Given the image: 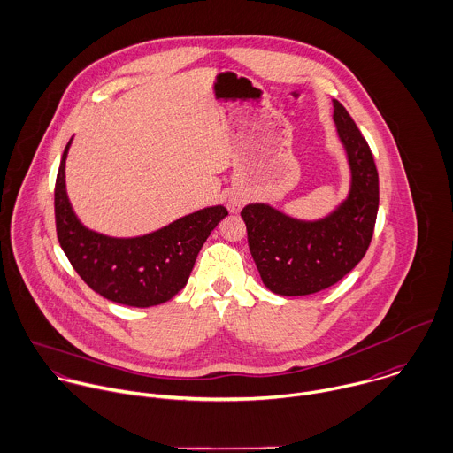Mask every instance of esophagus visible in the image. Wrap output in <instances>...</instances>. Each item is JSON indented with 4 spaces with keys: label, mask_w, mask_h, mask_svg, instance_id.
Listing matches in <instances>:
<instances>
[{
    "label": "esophagus",
    "mask_w": 453,
    "mask_h": 453,
    "mask_svg": "<svg viewBox=\"0 0 453 453\" xmlns=\"http://www.w3.org/2000/svg\"><path fill=\"white\" fill-rule=\"evenodd\" d=\"M242 202H244V200H242V198H239V196H235V198H230V200H228V203H230L232 207H241V203H242Z\"/></svg>",
    "instance_id": "esophagus-1"
}]
</instances>
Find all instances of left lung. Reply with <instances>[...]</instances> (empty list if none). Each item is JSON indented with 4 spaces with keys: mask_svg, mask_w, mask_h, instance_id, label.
Masks as SVG:
<instances>
[{
    "mask_svg": "<svg viewBox=\"0 0 453 453\" xmlns=\"http://www.w3.org/2000/svg\"><path fill=\"white\" fill-rule=\"evenodd\" d=\"M334 123L349 168L344 200L316 219H301L262 202L241 211L251 257L264 285L276 296H311L335 285L364 258L371 244L380 203L374 157L337 100Z\"/></svg>",
    "mask_w": 453,
    "mask_h": 453,
    "instance_id": "left-lung-1",
    "label": "left lung"
}]
</instances>
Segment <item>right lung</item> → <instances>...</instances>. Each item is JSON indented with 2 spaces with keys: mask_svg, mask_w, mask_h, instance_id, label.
<instances>
[{
  "mask_svg": "<svg viewBox=\"0 0 453 453\" xmlns=\"http://www.w3.org/2000/svg\"><path fill=\"white\" fill-rule=\"evenodd\" d=\"M72 146L66 144L54 191L56 230L59 244L84 283L107 301L151 307L180 292L198 251L228 216L223 205L203 207L166 226L137 237H111L81 223L68 200L65 165Z\"/></svg>",
  "mask_w": 453,
  "mask_h": 453,
  "instance_id": "right-lung-1",
  "label": "right lung"
}]
</instances>
